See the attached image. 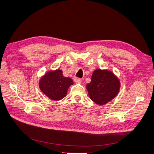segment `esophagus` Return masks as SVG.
<instances>
[{"label": "esophagus", "instance_id": "34e87169", "mask_svg": "<svg viewBox=\"0 0 154 154\" xmlns=\"http://www.w3.org/2000/svg\"><path fill=\"white\" fill-rule=\"evenodd\" d=\"M74 81L76 83H80V82H81V81H82L81 79H79V78H77V77H74Z\"/></svg>", "mask_w": 154, "mask_h": 154}]
</instances>
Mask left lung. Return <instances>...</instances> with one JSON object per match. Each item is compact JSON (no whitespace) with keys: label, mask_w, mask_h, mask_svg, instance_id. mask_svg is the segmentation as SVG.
I'll list each match as a JSON object with an SVG mask.
<instances>
[{"label":"left lung","mask_w":154,"mask_h":154,"mask_svg":"<svg viewBox=\"0 0 154 154\" xmlns=\"http://www.w3.org/2000/svg\"><path fill=\"white\" fill-rule=\"evenodd\" d=\"M119 88L117 78L112 72L100 69L93 72L91 82L87 84L91 99L99 105H104L114 99Z\"/></svg>","instance_id":"left-lung-1"}]
</instances>
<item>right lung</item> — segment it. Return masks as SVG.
<instances>
[{"label":"right lung","mask_w":154,"mask_h":154,"mask_svg":"<svg viewBox=\"0 0 154 154\" xmlns=\"http://www.w3.org/2000/svg\"><path fill=\"white\" fill-rule=\"evenodd\" d=\"M73 84L70 78L63 76L61 70H57L47 73L40 80L39 86L48 98L60 100L66 96L69 87Z\"/></svg>","instance_id":"right-lung-1"}]
</instances>
